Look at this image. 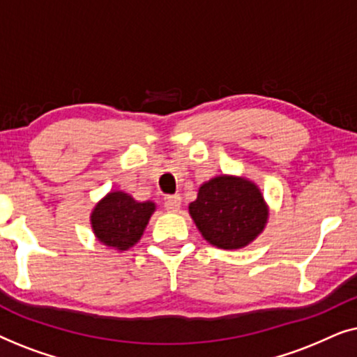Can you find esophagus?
<instances>
[{
  "instance_id": "1",
  "label": "esophagus",
  "mask_w": 357,
  "mask_h": 357,
  "mask_svg": "<svg viewBox=\"0 0 357 357\" xmlns=\"http://www.w3.org/2000/svg\"><path fill=\"white\" fill-rule=\"evenodd\" d=\"M180 204H182V198H180V195H172V197H167V199H165L164 206L169 213H178Z\"/></svg>"
}]
</instances>
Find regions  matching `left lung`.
<instances>
[{"mask_svg":"<svg viewBox=\"0 0 357 357\" xmlns=\"http://www.w3.org/2000/svg\"><path fill=\"white\" fill-rule=\"evenodd\" d=\"M202 236L218 248H242L255 241L268 221L260 188L250 180L219 175L203 183L188 206Z\"/></svg>","mask_w":357,"mask_h":357,"instance_id":"obj_1","label":"left lung"}]
</instances>
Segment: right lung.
<instances>
[{"mask_svg":"<svg viewBox=\"0 0 357 357\" xmlns=\"http://www.w3.org/2000/svg\"><path fill=\"white\" fill-rule=\"evenodd\" d=\"M154 209L153 202L139 203L125 192H110L91 214L92 231L104 245L128 250L143 236Z\"/></svg>","mask_w":357,"mask_h":357,"instance_id":"1","label":"right lung"}]
</instances>
